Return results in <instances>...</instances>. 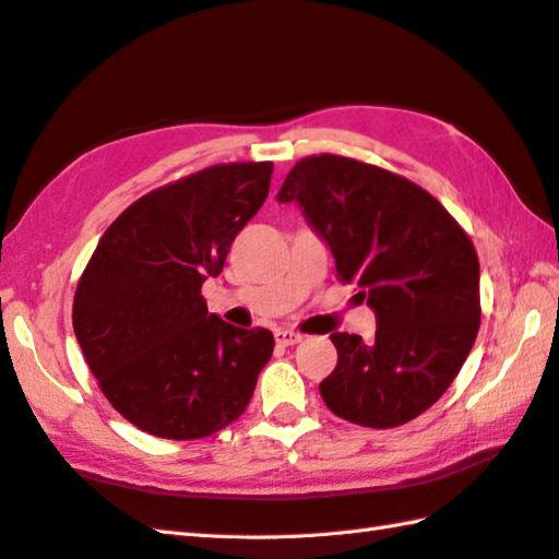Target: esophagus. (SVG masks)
Masks as SVG:
<instances>
[{
	"instance_id": "obj_1",
	"label": "esophagus",
	"mask_w": 559,
	"mask_h": 559,
	"mask_svg": "<svg viewBox=\"0 0 559 559\" xmlns=\"http://www.w3.org/2000/svg\"><path fill=\"white\" fill-rule=\"evenodd\" d=\"M273 338H276L278 346H295V343L302 341L298 331H288V329H278L276 334H273Z\"/></svg>"
}]
</instances>
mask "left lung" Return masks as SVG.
<instances>
[{"label": "left lung", "mask_w": 559, "mask_h": 559, "mask_svg": "<svg viewBox=\"0 0 559 559\" xmlns=\"http://www.w3.org/2000/svg\"><path fill=\"white\" fill-rule=\"evenodd\" d=\"M298 201L322 235L343 283L360 288L377 334H331L336 370L319 394L362 427L418 418L454 382L480 326L476 247L451 213L396 173L343 156H307L278 192Z\"/></svg>", "instance_id": "left-lung-1"}]
</instances>
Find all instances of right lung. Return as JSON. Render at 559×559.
<instances>
[{
	"label": "right lung",
	"mask_w": 559,
	"mask_h": 559,
	"mask_svg": "<svg viewBox=\"0 0 559 559\" xmlns=\"http://www.w3.org/2000/svg\"><path fill=\"white\" fill-rule=\"evenodd\" d=\"M273 163L211 165L115 218L74 295V334L112 408L153 437L201 439L245 413L269 329L211 314L201 286L266 201Z\"/></svg>",
	"instance_id": "obj_1"
}]
</instances>
